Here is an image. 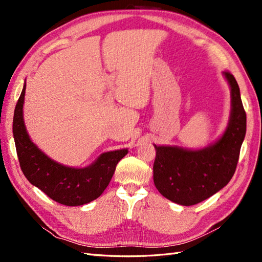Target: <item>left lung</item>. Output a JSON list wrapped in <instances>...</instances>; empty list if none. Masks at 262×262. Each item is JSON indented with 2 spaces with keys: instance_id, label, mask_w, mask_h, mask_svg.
Instances as JSON below:
<instances>
[{
  "instance_id": "1",
  "label": "left lung",
  "mask_w": 262,
  "mask_h": 262,
  "mask_svg": "<svg viewBox=\"0 0 262 262\" xmlns=\"http://www.w3.org/2000/svg\"><path fill=\"white\" fill-rule=\"evenodd\" d=\"M231 87V115L224 133L214 143L199 149L154 145V184L166 199L193 205L208 199L232 179L246 134V113L239 86L223 72Z\"/></svg>"
}]
</instances>
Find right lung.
I'll return each instance as SVG.
<instances>
[{
  "label": "right lung",
  "instance_id": "add662e5",
  "mask_svg": "<svg viewBox=\"0 0 262 262\" xmlns=\"http://www.w3.org/2000/svg\"><path fill=\"white\" fill-rule=\"evenodd\" d=\"M25 91L26 84H24L13 119V136L24 175L52 200L69 207L97 199L109 185L119 161L128 154V148L102 153L93 164L83 168L53 161L28 136L23 112Z\"/></svg>",
  "mask_w": 262,
  "mask_h": 262
}]
</instances>
